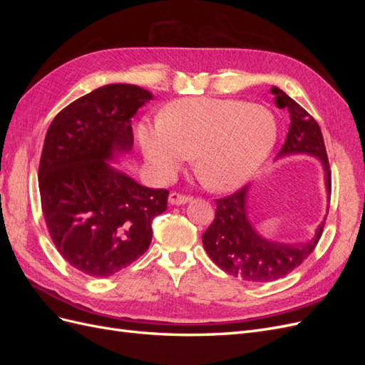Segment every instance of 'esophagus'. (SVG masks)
I'll return each instance as SVG.
<instances>
[{
  "label": "esophagus",
  "instance_id": "obj_1",
  "mask_svg": "<svg viewBox=\"0 0 365 365\" xmlns=\"http://www.w3.org/2000/svg\"><path fill=\"white\" fill-rule=\"evenodd\" d=\"M190 201V196L189 195H182V193H178V192H172L169 195V202L172 205H181V204H185Z\"/></svg>",
  "mask_w": 365,
  "mask_h": 365
}]
</instances>
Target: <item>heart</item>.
<instances>
[{"label":"heart","instance_id":"b5f03b06","mask_svg":"<svg viewBox=\"0 0 365 365\" xmlns=\"http://www.w3.org/2000/svg\"><path fill=\"white\" fill-rule=\"evenodd\" d=\"M141 148L158 178L168 180L195 155L200 180L215 192L248 182L267 161L277 123L269 109L236 98H184L161 121L143 123Z\"/></svg>","mask_w":365,"mask_h":365}]
</instances>
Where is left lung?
<instances>
[{
    "mask_svg": "<svg viewBox=\"0 0 365 365\" xmlns=\"http://www.w3.org/2000/svg\"><path fill=\"white\" fill-rule=\"evenodd\" d=\"M274 102L280 109H288L291 126L277 157L291 153H307L322 160L327 192L332 189L330 165L322 129L295 101L272 86ZM248 185L242 187L233 195L216 200V213L213 222L202 235V244L217 267L227 274L252 283L279 280L288 275L303 260L309 257L319 237L323 235L324 222L317 228L315 236L302 244H279L262 237L247 216Z\"/></svg>",
    "mask_w": 365,
    "mask_h": 365,
    "instance_id": "left-lung-1",
    "label": "left lung"
}]
</instances>
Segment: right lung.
Returning a JSON list of instances; mask_svg holds the SVG:
<instances>
[{"mask_svg": "<svg viewBox=\"0 0 365 365\" xmlns=\"http://www.w3.org/2000/svg\"><path fill=\"white\" fill-rule=\"evenodd\" d=\"M150 98L135 85L101 86L65 106L43 141L38 182L50 237L91 277H109L143 256L153 217L168 208L169 190L148 189L108 163L130 150V118Z\"/></svg>", "mask_w": 365, "mask_h": 365, "instance_id": "right-lung-1", "label": "right lung"}]
</instances>
